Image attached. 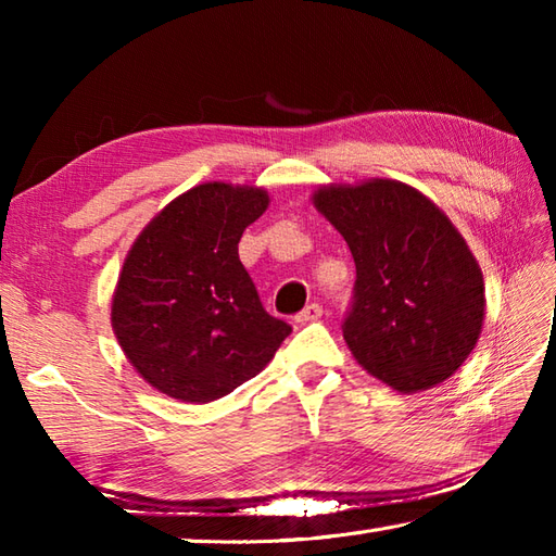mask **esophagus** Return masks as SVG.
<instances>
[{
  "instance_id": "obj_1",
  "label": "esophagus",
  "mask_w": 556,
  "mask_h": 556,
  "mask_svg": "<svg viewBox=\"0 0 556 556\" xmlns=\"http://www.w3.org/2000/svg\"><path fill=\"white\" fill-rule=\"evenodd\" d=\"M320 317H323V305L320 303H311V305H305V308L296 315V323H301V325L315 323V320H320Z\"/></svg>"
}]
</instances>
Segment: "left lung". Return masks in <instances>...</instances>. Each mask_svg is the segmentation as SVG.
<instances>
[{
  "label": "left lung",
  "mask_w": 556,
  "mask_h": 556,
  "mask_svg": "<svg viewBox=\"0 0 556 556\" xmlns=\"http://www.w3.org/2000/svg\"><path fill=\"white\" fill-rule=\"evenodd\" d=\"M311 200L356 263L344 320L353 358L401 394L448 380L485 320L482 269L452 219L396 179L327 184Z\"/></svg>",
  "instance_id": "obj_1"
}]
</instances>
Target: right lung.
<instances>
[{
	"mask_svg": "<svg viewBox=\"0 0 556 556\" xmlns=\"http://www.w3.org/2000/svg\"><path fill=\"white\" fill-rule=\"evenodd\" d=\"M267 205L260 186H193L164 205L126 253L112 329L157 392L210 404L265 370L289 337L291 327L267 315L239 260L245 227Z\"/></svg>",
	"mask_w": 556,
	"mask_h": 556,
	"instance_id": "obj_1",
	"label": "right lung"
}]
</instances>
